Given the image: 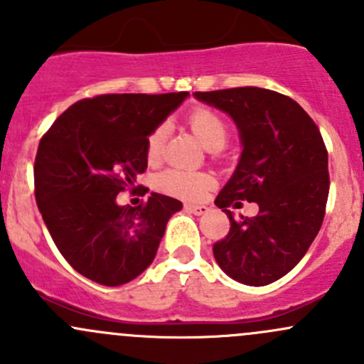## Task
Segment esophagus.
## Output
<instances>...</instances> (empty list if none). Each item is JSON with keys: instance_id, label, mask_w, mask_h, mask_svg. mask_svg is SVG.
Masks as SVG:
<instances>
[{"instance_id": "1", "label": "esophagus", "mask_w": 364, "mask_h": 364, "mask_svg": "<svg viewBox=\"0 0 364 364\" xmlns=\"http://www.w3.org/2000/svg\"><path fill=\"white\" fill-rule=\"evenodd\" d=\"M185 209L186 211L193 213V215H204V213H208V205L204 204H185Z\"/></svg>"}]
</instances>
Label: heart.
I'll return each instance as SVG.
<instances>
[{
	"mask_svg": "<svg viewBox=\"0 0 364 364\" xmlns=\"http://www.w3.org/2000/svg\"><path fill=\"white\" fill-rule=\"evenodd\" d=\"M188 127L197 135L200 142L211 151H218L225 146L229 139V127L218 112L211 109L199 107L188 116ZM165 130L156 127L146 139V159L149 164H156L164 151ZM215 178L203 171H181V168H167L160 172L155 179V188L165 196L179 197V199H200L211 186Z\"/></svg>",
	"mask_w": 364,
	"mask_h": 364,
	"instance_id": "b5f03b06",
	"label": "heart"
}]
</instances>
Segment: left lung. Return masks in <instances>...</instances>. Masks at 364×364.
I'll list each match as a JSON object with an SVG mask.
<instances>
[{
  "label": "left lung",
  "instance_id": "1",
  "mask_svg": "<svg viewBox=\"0 0 364 364\" xmlns=\"http://www.w3.org/2000/svg\"><path fill=\"white\" fill-rule=\"evenodd\" d=\"M236 121L243 153L215 204L230 229L213 245L218 266L245 285L273 284L303 259L318 234L329 196L328 149L315 121L287 95L264 87L197 91ZM257 202L259 215L234 219L230 205Z\"/></svg>",
  "mask_w": 364,
  "mask_h": 364
}]
</instances>
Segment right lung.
<instances>
[{
	"mask_svg": "<svg viewBox=\"0 0 364 364\" xmlns=\"http://www.w3.org/2000/svg\"><path fill=\"white\" fill-rule=\"evenodd\" d=\"M186 91L97 95L75 102L42 135L35 156V199L50 237L77 273L97 284L123 285L155 259L172 197L117 205L146 172V139Z\"/></svg>",
	"mask_w": 364,
	"mask_h": 364,
	"instance_id": "1",
	"label": "right lung"
}]
</instances>
